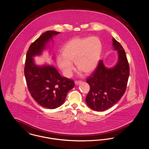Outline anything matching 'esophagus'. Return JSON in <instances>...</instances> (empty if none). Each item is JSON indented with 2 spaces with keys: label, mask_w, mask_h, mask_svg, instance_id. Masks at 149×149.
<instances>
[{
  "label": "esophagus",
  "mask_w": 149,
  "mask_h": 149,
  "mask_svg": "<svg viewBox=\"0 0 149 149\" xmlns=\"http://www.w3.org/2000/svg\"><path fill=\"white\" fill-rule=\"evenodd\" d=\"M81 83H82L81 80H75V83L76 85H78V84H80Z\"/></svg>",
  "instance_id": "obj_1"
}]
</instances>
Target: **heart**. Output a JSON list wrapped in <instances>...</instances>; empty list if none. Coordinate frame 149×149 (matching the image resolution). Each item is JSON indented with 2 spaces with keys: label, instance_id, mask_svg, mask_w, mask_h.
<instances>
[{
  "label": "heart",
  "instance_id": "obj_1",
  "mask_svg": "<svg viewBox=\"0 0 149 149\" xmlns=\"http://www.w3.org/2000/svg\"><path fill=\"white\" fill-rule=\"evenodd\" d=\"M102 51V44L97 37H76L66 43L62 49V56L57 63L64 74L69 77L72 74L74 61L78 69L85 74L94 71L99 63Z\"/></svg>",
  "mask_w": 149,
  "mask_h": 149
}]
</instances>
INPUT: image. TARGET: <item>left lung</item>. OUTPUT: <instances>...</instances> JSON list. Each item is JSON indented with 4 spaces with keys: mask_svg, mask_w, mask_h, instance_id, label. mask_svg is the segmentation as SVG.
<instances>
[{
    "mask_svg": "<svg viewBox=\"0 0 149 149\" xmlns=\"http://www.w3.org/2000/svg\"><path fill=\"white\" fill-rule=\"evenodd\" d=\"M113 45L118 53L117 64L113 68L107 69L100 60L86 80L90 86L86 103L98 112L104 111L117 103L125 94L127 85L130 67L126 52L114 38Z\"/></svg>",
    "mask_w": 149,
    "mask_h": 149,
    "instance_id": "8db88e82",
    "label": "left lung"
}]
</instances>
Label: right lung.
Returning a JSON list of instances; mask_svg holds the SVG:
<instances>
[{
  "mask_svg": "<svg viewBox=\"0 0 149 149\" xmlns=\"http://www.w3.org/2000/svg\"><path fill=\"white\" fill-rule=\"evenodd\" d=\"M59 32L48 31L32 43L27 51L24 76L31 96L41 106L55 109L63 104L68 92L74 86L73 80L61 77L51 66H37L33 57L41 54L46 43Z\"/></svg>",
  "mask_w": 149,
  "mask_h": 149,
  "instance_id": "1",
  "label": "right lung"
}]
</instances>
